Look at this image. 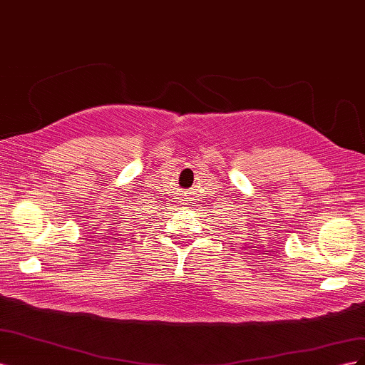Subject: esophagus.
Returning <instances> with one entry per match:
<instances>
[{"instance_id": "obj_1", "label": "esophagus", "mask_w": 365, "mask_h": 365, "mask_svg": "<svg viewBox=\"0 0 365 365\" xmlns=\"http://www.w3.org/2000/svg\"><path fill=\"white\" fill-rule=\"evenodd\" d=\"M182 196H185V195H182ZM184 201H187V197H184Z\"/></svg>"}]
</instances>
